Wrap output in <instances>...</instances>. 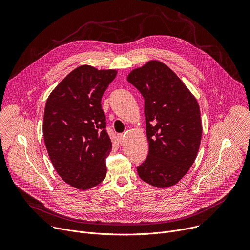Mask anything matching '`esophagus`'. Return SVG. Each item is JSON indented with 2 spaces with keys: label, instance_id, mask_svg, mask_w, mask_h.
<instances>
[{
  "label": "esophagus",
  "instance_id": "obj_1",
  "mask_svg": "<svg viewBox=\"0 0 250 250\" xmlns=\"http://www.w3.org/2000/svg\"><path fill=\"white\" fill-rule=\"evenodd\" d=\"M119 138H120V142L122 146H125V134H119Z\"/></svg>",
  "mask_w": 250,
  "mask_h": 250
}]
</instances>
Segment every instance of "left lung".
<instances>
[{
	"mask_svg": "<svg viewBox=\"0 0 250 250\" xmlns=\"http://www.w3.org/2000/svg\"><path fill=\"white\" fill-rule=\"evenodd\" d=\"M127 81L145 98L149 152L137 167L138 176L154 187H171L197 157L203 130L199 104L175 72L158 60L133 69Z\"/></svg>",
	"mask_w": 250,
	"mask_h": 250,
	"instance_id": "1",
	"label": "left lung"
}]
</instances>
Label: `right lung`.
Wrapping results in <instances>:
<instances>
[{"mask_svg":"<svg viewBox=\"0 0 250 250\" xmlns=\"http://www.w3.org/2000/svg\"><path fill=\"white\" fill-rule=\"evenodd\" d=\"M117 74L115 69L81 65L46 101L43 138L49 158L62 180L76 189H91L105 177L113 145L101 100Z\"/></svg>","mask_w":250,"mask_h":250,"instance_id":"1","label":"right lung"}]
</instances>
